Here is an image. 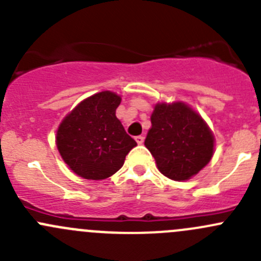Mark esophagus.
<instances>
[{
    "instance_id": "34e87169",
    "label": "esophagus",
    "mask_w": 261,
    "mask_h": 261,
    "mask_svg": "<svg viewBox=\"0 0 261 261\" xmlns=\"http://www.w3.org/2000/svg\"><path fill=\"white\" fill-rule=\"evenodd\" d=\"M144 139H145V138H144V136H143V135H139V136H135V141H136V143H138V144H139V145H141V144H143V143H144Z\"/></svg>"
}]
</instances>
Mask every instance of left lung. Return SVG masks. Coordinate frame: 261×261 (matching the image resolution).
<instances>
[{"mask_svg": "<svg viewBox=\"0 0 261 261\" xmlns=\"http://www.w3.org/2000/svg\"><path fill=\"white\" fill-rule=\"evenodd\" d=\"M145 146L159 172L177 181L191 179L212 159L215 136L198 112L184 102L156 103Z\"/></svg>", "mask_w": 261, "mask_h": 261, "instance_id": "left-lung-1", "label": "left lung"}]
</instances>
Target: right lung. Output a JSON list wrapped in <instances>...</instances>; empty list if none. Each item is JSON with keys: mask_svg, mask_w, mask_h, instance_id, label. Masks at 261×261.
I'll return each instance as SVG.
<instances>
[{"mask_svg": "<svg viewBox=\"0 0 261 261\" xmlns=\"http://www.w3.org/2000/svg\"><path fill=\"white\" fill-rule=\"evenodd\" d=\"M121 97L102 91L80 102L60 122L55 143L65 164L84 179L114 175L136 141L126 134L116 109Z\"/></svg>", "mask_w": 261, "mask_h": 261, "instance_id": "right-lung-1", "label": "right lung"}]
</instances>
